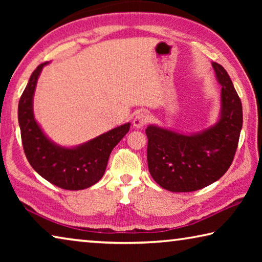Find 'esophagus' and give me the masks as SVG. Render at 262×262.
I'll return each instance as SVG.
<instances>
[{
  "mask_svg": "<svg viewBox=\"0 0 262 262\" xmlns=\"http://www.w3.org/2000/svg\"><path fill=\"white\" fill-rule=\"evenodd\" d=\"M149 121V115L147 112H140L136 114V117L134 118V121H133V125H134L135 128H141L147 125V122Z\"/></svg>",
  "mask_w": 262,
  "mask_h": 262,
  "instance_id": "34e87169",
  "label": "esophagus"
}]
</instances>
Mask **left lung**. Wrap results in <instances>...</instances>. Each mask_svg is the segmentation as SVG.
Segmentation results:
<instances>
[{"mask_svg": "<svg viewBox=\"0 0 262 262\" xmlns=\"http://www.w3.org/2000/svg\"><path fill=\"white\" fill-rule=\"evenodd\" d=\"M212 67L222 85L219 122L195 135L149 126L148 167L154 180L171 192H194L219 180L236 155L243 126V107L232 81L221 64Z\"/></svg>", "mask_w": 262, "mask_h": 262, "instance_id": "obj_1", "label": "left lung"}]
</instances>
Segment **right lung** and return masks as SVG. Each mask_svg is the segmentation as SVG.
<instances>
[{
    "label": "right lung",
    "mask_w": 262,
    "mask_h": 262,
    "mask_svg": "<svg viewBox=\"0 0 262 262\" xmlns=\"http://www.w3.org/2000/svg\"><path fill=\"white\" fill-rule=\"evenodd\" d=\"M46 63L35 68L19 99L18 122L25 156L35 172L57 187L68 190L88 188L104 176L111 151L129 130L130 123L114 128L77 148H61L53 143L35 122L32 111L34 89Z\"/></svg>",
    "instance_id": "obj_1"
}]
</instances>
